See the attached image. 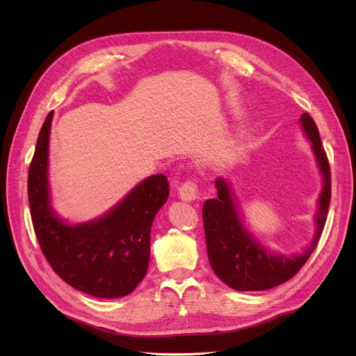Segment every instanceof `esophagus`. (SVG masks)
Returning a JSON list of instances; mask_svg holds the SVG:
<instances>
[{
	"instance_id": "1",
	"label": "esophagus",
	"mask_w": 356,
	"mask_h": 356,
	"mask_svg": "<svg viewBox=\"0 0 356 356\" xmlns=\"http://www.w3.org/2000/svg\"><path fill=\"white\" fill-rule=\"evenodd\" d=\"M178 195H179V199L184 200V202H195L197 197H199V190H197V186L195 184V182H186V184H182L179 188H178Z\"/></svg>"
}]
</instances>
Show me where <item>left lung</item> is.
<instances>
[{"label":"left lung","instance_id":"obj_1","mask_svg":"<svg viewBox=\"0 0 356 356\" xmlns=\"http://www.w3.org/2000/svg\"><path fill=\"white\" fill-rule=\"evenodd\" d=\"M300 126L312 144L322 177V188L314 215V238L297 254L268 250L248 227L238 197L224 177L215 179L217 197L203 203V224L208 258L212 270L236 291H263L281 285L293 277L315 251L324 230L331 199L330 165L319 138L318 127L309 114L300 117Z\"/></svg>","mask_w":356,"mask_h":356}]
</instances>
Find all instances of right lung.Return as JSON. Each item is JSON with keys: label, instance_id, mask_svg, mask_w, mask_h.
I'll list each match as a JSON object with an SVG mask.
<instances>
[{"label": "right lung", "instance_id": "1", "mask_svg": "<svg viewBox=\"0 0 356 356\" xmlns=\"http://www.w3.org/2000/svg\"><path fill=\"white\" fill-rule=\"evenodd\" d=\"M53 111L42 124L28 175V200L37 239L51 268L72 288L99 298H120L147 275L152 225L169 196L156 174L143 179L111 209L70 222L53 208L49 144Z\"/></svg>", "mask_w": 356, "mask_h": 356}]
</instances>
